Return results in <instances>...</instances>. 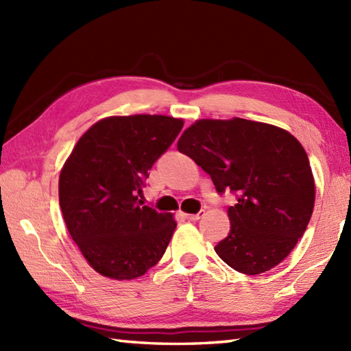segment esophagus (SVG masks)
I'll return each instance as SVG.
<instances>
[{"instance_id":"obj_1","label":"esophagus","mask_w":351,"mask_h":351,"mask_svg":"<svg viewBox=\"0 0 351 351\" xmlns=\"http://www.w3.org/2000/svg\"><path fill=\"white\" fill-rule=\"evenodd\" d=\"M204 215H205V211L200 210L197 214H185V217H187V220H190V221H196L199 219H202Z\"/></svg>"}]
</instances>
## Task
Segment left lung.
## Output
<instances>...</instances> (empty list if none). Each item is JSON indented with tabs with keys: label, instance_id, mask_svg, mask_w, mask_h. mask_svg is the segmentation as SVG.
<instances>
[{
	"label": "left lung",
	"instance_id": "8db88e82",
	"mask_svg": "<svg viewBox=\"0 0 351 351\" xmlns=\"http://www.w3.org/2000/svg\"><path fill=\"white\" fill-rule=\"evenodd\" d=\"M178 151L211 176L219 195L234 193L230 230L215 245L234 270L261 274L280 264L308 228L315 202L309 158L278 126L204 119L184 131Z\"/></svg>",
	"mask_w": 351,
	"mask_h": 351
}]
</instances>
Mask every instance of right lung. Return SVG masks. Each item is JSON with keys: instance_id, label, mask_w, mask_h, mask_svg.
<instances>
[{"instance_id": "obj_1", "label": "right lung", "mask_w": 351, "mask_h": 351, "mask_svg": "<svg viewBox=\"0 0 351 351\" xmlns=\"http://www.w3.org/2000/svg\"><path fill=\"white\" fill-rule=\"evenodd\" d=\"M182 125L169 116L107 117L73 147L58 180L60 208L72 240L99 274L140 278L166 252L176 221L138 196Z\"/></svg>"}]
</instances>
